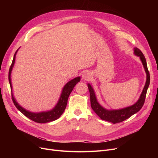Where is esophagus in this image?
Wrapping results in <instances>:
<instances>
[{
	"instance_id": "esophagus-1",
	"label": "esophagus",
	"mask_w": 158,
	"mask_h": 158,
	"mask_svg": "<svg viewBox=\"0 0 158 158\" xmlns=\"http://www.w3.org/2000/svg\"><path fill=\"white\" fill-rule=\"evenodd\" d=\"M82 79L84 81H89L91 77V74L88 72H85L83 74H82Z\"/></svg>"
}]
</instances>
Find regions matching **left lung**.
Wrapping results in <instances>:
<instances>
[{"label":"left lung","instance_id":"8db88e82","mask_svg":"<svg viewBox=\"0 0 158 158\" xmlns=\"http://www.w3.org/2000/svg\"><path fill=\"white\" fill-rule=\"evenodd\" d=\"M134 52L135 55L139 57L147 74V81L145 82V85L138 101L135 104L121 110H107L98 104L93 88L89 84H88V87L89 91L91 106H92V108L95 111V113L102 120L112 122L113 123H117L123 122L131 117L132 115L138 112L142 109V107L144 104L147 89L148 88L149 84H150V73H149L148 70L145 57L142 52L139 48L136 47L134 48Z\"/></svg>","mask_w":158,"mask_h":158}]
</instances>
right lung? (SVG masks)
Masks as SVG:
<instances>
[{
  "label": "right lung",
  "mask_w": 158,
  "mask_h": 158,
  "mask_svg": "<svg viewBox=\"0 0 158 158\" xmlns=\"http://www.w3.org/2000/svg\"><path fill=\"white\" fill-rule=\"evenodd\" d=\"M18 50L16 51L14 57H13V60L11 63V65L10 66V70H9V75H8V78H9V82L10 84L11 89V97H12V100L13 102L16 106V108H17L22 113H23L26 117L29 118V119L32 120V121L36 122L37 123H47L49 122H52L57 120V118H59L61 115L63 114L64 112L66 104H67L68 102V98L71 94L72 91L73 90V88L76 85L77 82H79L81 80L80 77H77L74 78L73 79L70 81L69 82H67L64 86L62 90V93L61 94L60 98L58 101L57 104L56 106L54 107V108L48 111H45V112H40V113H32L29 111H27L26 110H25L22 107H21L18 102L16 101L15 99L13 93H12V85H11V73L13 69V67L15 64V57H16V54Z\"/></svg>",
  "instance_id": "add662e5"
}]
</instances>
